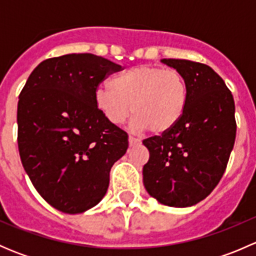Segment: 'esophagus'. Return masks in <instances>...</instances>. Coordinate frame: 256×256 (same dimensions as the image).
<instances>
[{"label": "esophagus", "instance_id": "1", "mask_svg": "<svg viewBox=\"0 0 256 256\" xmlns=\"http://www.w3.org/2000/svg\"><path fill=\"white\" fill-rule=\"evenodd\" d=\"M140 144V140H138V138H132V136H130V138H128V146L130 147L136 146V144Z\"/></svg>", "mask_w": 256, "mask_h": 256}]
</instances>
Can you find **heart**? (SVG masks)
Returning <instances> with one entry per match:
<instances>
[{
	"instance_id": "heart-1",
	"label": "heart",
	"mask_w": 256,
	"mask_h": 256,
	"mask_svg": "<svg viewBox=\"0 0 256 256\" xmlns=\"http://www.w3.org/2000/svg\"><path fill=\"white\" fill-rule=\"evenodd\" d=\"M188 89L176 70L161 66H138L128 69L95 92V102L112 125H121L131 112L134 131H151L156 135L168 132L184 114Z\"/></svg>"
}]
</instances>
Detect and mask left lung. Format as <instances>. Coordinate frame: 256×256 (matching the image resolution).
I'll return each mask as SVG.
<instances>
[{
  "instance_id": "8db88e82",
  "label": "left lung",
  "mask_w": 256,
  "mask_h": 256,
  "mask_svg": "<svg viewBox=\"0 0 256 256\" xmlns=\"http://www.w3.org/2000/svg\"><path fill=\"white\" fill-rule=\"evenodd\" d=\"M161 62L183 76L188 102L172 130L144 141L150 152L144 184L162 204L192 207L210 194L226 171L236 141V105L210 66L186 59Z\"/></svg>"
}]
</instances>
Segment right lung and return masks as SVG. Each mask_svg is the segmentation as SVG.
<instances>
[{"label": "right lung", "mask_w": 256, "mask_h": 256, "mask_svg": "<svg viewBox=\"0 0 256 256\" xmlns=\"http://www.w3.org/2000/svg\"><path fill=\"white\" fill-rule=\"evenodd\" d=\"M120 69L92 53L66 54L38 64L20 92L23 168L43 200L63 213L95 207L106 194L112 164L126 154V132L95 102L99 82Z\"/></svg>", "instance_id": "obj_1"}]
</instances>
